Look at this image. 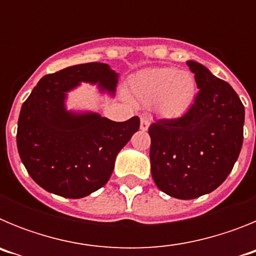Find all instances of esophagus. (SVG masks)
Returning a JSON list of instances; mask_svg holds the SVG:
<instances>
[{
    "mask_svg": "<svg viewBox=\"0 0 256 256\" xmlns=\"http://www.w3.org/2000/svg\"><path fill=\"white\" fill-rule=\"evenodd\" d=\"M141 130H148V126H150V119L148 116H142L141 118Z\"/></svg>",
    "mask_w": 256,
    "mask_h": 256,
    "instance_id": "1",
    "label": "esophagus"
}]
</instances>
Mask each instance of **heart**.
<instances>
[{
  "label": "heart",
  "mask_w": 256,
  "mask_h": 256,
  "mask_svg": "<svg viewBox=\"0 0 256 256\" xmlns=\"http://www.w3.org/2000/svg\"><path fill=\"white\" fill-rule=\"evenodd\" d=\"M130 94L144 106H155L158 114L177 119L190 110L196 96V79L176 68H148L130 78Z\"/></svg>",
  "instance_id": "1"
}]
</instances>
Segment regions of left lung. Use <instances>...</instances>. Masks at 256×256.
Instances as JSON below:
<instances>
[{"instance_id": "8db88e82", "label": "left lung", "mask_w": 256, "mask_h": 256, "mask_svg": "<svg viewBox=\"0 0 256 256\" xmlns=\"http://www.w3.org/2000/svg\"><path fill=\"white\" fill-rule=\"evenodd\" d=\"M198 92L188 112L148 128L154 182L172 198L191 200L224 182L244 141L245 108L227 82L187 61Z\"/></svg>"}]
</instances>
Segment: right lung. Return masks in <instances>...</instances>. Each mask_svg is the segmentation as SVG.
Listing matches in <instances>:
<instances>
[{"mask_svg":"<svg viewBox=\"0 0 256 256\" xmlns=\"http://www.w3.org/2000/svg\"><path fill=\"white\" fill-rule=\"evenodd\" d=\"M80 82L114 94L118 74L102 62H87L47 74L22 104L16 144L29 176L46 191L68 198L105 186L115 158L140 130V118L112 122L96 112H68L66 92Z\"/></svg>","mask_w":256,"mask_h":256,"instance_id":"1","label":"right lung"}]
</instances>
